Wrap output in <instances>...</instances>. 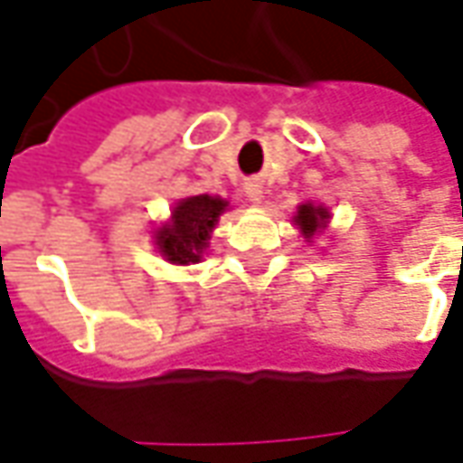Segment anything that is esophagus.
<instances>
[{"instance_id":"esophagus-1","label":"esophagus","mask_w":463,"mask_h":463,"mask_svg":"<svg viewBox=\"0 0 463 463\" xmlns=\"http://www.w3.org/2000/svg\"><path fill=\"white\" fill-rule=\"evenodd\" d=\"M244 193H247V198H250L252 203H260V201H262V185H260L258 180H250V183L244 185Z\"/></svg>"}]
</instances>
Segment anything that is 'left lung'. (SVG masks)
I'll return each instance as SVG.
<instances>
[{
  "label": "left lung",
  "instance_id": "obj_1",
  "mask_svg": "<svg viewBox=\"0 0 463 463\" xmlns=\"http://www.w3.org/2000/svg\"><path fill=\"white\" fill-rule=\"evenodd\" d=\"M327 208H322V205H298V213H296V226L304 232V237H314L319 229H325L327 226Z\"/></svg>",
  "mask_w": 463,
  "mask_h": 463
}]
</instances>
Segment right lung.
<instances>
[{"mask_svg":"<svg viewBox=\"0 0 463 463\" xmlns=\"http://www.w3.org/2000/svg\"><path fill=\"white\" fill-rule=\"evenodd\" d=\"M223 208L226 201L211 195H193L180 201L172 211V223L162 226L156 234L159 252L175 265L198 262L208 241V232L219 222Z\"/></svg>","mask_w":463,"mask_h":463,"instance_id":"right-lung-1","label":"right lung"}]
</instances>
